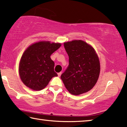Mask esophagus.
<instances>
[{"mask_svg":"<svg viewBox=\"0 0 127 127\" xmlns=\"http://www.w3.org/2000/svg\"><path fill=\"white\" fill-rule=\"evenodd\" d=\"M61 74H62V72H59V73H58V76L59 77H60L61 76Z\"/></svg>","mask_w":127,"mask_h":127,"instance_id":"esophagus-1","label":"esophagus"}]
</instances>
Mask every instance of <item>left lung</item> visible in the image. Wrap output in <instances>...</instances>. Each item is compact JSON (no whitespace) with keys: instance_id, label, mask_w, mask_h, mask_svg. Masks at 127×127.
<instances>
[{"instance_id":"1","label":"left lung","mask_w":127,"mask_h":127,"mask_svg":"<svg viewBox=\"0 0 127 127\" xmlns=\"http://www.w3.org/2000/svg\"><path fill=\"white\" fill-rule=\"evenodd\" d=\"M69 65L61 78L68 91L74 95L87 92L97 82L100 62L91 46L82 40L64 43Z\"/></svg>"}]
</instances>
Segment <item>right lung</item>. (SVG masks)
I'll return each mask as SVG.
<instances>
[{
	"label": "right lung",
	"instance_id": "obj_1",
	"mask_svg": "<svg viewBox=\"0 0 127 127\" xmlns=\"http://www.w3.org/2000/svg\"><path fill=\"white\" fill-rule=\"evenodd\" d=\"M61 46L59 43L40 41L26 50L20 61L19 73L27 87L40 91L48 85L53 77L58 76L50 55Z\"/></svg>",
	"mask_w": 127,
	"mask_h": 127
}]
</instances>
